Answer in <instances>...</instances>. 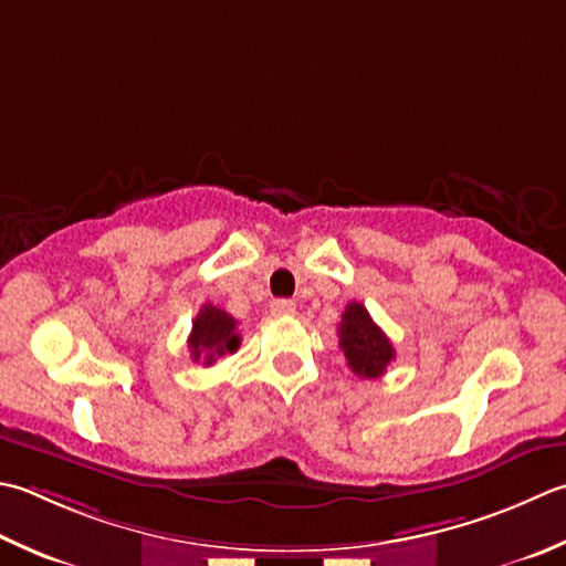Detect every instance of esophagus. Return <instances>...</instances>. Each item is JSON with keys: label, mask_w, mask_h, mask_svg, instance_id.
Instances as JSON below:
<instances>
[{"label": "esophagus", "mask_w": 566, "mask_h": 566, "mask_svg": "<svg viewBox=\"0 0 566 566\" xmlns=\"http://www.w3.org/2000/svg\"><path fill=\"white\" fill-rule=\"evenodd\" d=\"M270 308H272L274 316H290V314L296 312V304L292 302V298H274Z\"/></svg>", "instance_id": "esophagus-1"}]
</instances>
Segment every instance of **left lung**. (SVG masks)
<instances>
[{
	"mask_svg": "<svg viewBox=\"0 0 566 566\" xmlns=\"http://www.w3.org/2000/svg\"><path fill=\"white\" fill-rule=\"evenodd\" d=\"M338 346L348 360V368L360 378H380L387 365L395 360V348L382 328L370 318L360 302H350L340 314Z\"/></svg>",
	"mask_w": 566,
	"mask_h": 566,
	"instance_id": "left-lung-1",
	"label": "left lung"
}]
</instances>
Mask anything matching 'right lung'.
<instances>
[{
    "label": "right lung",
    "instance_id": "obj_1",
    "mask_svg": "<svg viewBox=\"0 0 566 566\" xmlns=\"http://www.w3.org/2000/svg\"><path fill=\"white\" fill-rule=\"evenodd\" d=\"M240 331L238 321L223 308L213 304H203L201 312L193 318L191 336H188V348L196 363L213 365L218 358L235 353L240 348Z\"/></svg>",
    "mask_w": 566,
    "mask_h": 566
}]
</instances>
